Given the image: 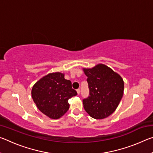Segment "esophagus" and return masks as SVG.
<instances>
[{"instance_id":"1","label":"esophagus","mask_w":153,"mask_h":153,"mask_svg":"<svg viewBox=\"0 0 153 153\" xmlns=\"http://www.w3.org/2000/svg\"><path fill=\"white\" fill-rule=\"evenodd\" d=\"M76 91H77V94H79V92H80V90L79 89H77V90H76Z\"/></svg>"}]
</instances>
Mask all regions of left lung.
Masks as SVG:
<instances>
[{"mask_svg":"<svg viewBox=\"0 0 153 153\" xmlns=\"http://www.w3.org/2000/svg\"><path fill=\"white\" fill-rule=\"evenodd\" d=\"M83 70L88 77L90 90L88 97L83 100L85 111L96 120L108 117L116 110L122 98V77L104 64Z\"/></svg>","mask_w":153,"mask_h":153,"instance_id":"obj_1","label":"left lung"}]
</instances>
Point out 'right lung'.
<instances>
[{"mask_svg":"<svg viewBox=\"0 0 153 153\" xmlns=\"http://www.w3.org/2000/svg\"><path fill=\"white\" fill-rule=\"evenodd\" d=\"M60 72L48 74L33 85L32 97L38 109L49 118L56 120L69 108L68 100L77 95L70 80Z\"/></svg>","mask_w":153,"mask_h":153,"instance_id":"1","label":"right lung"}]
</instances>
